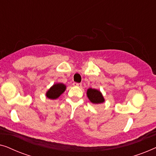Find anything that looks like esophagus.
I'll list each match as a JSON object with an SVG mask.
<instances>
[{
    "instance_id": "obj_1",
    "label": "esophagus",
    "mask_w": 156,
    "mask_h": 156,
    "mask_svg": "<svg viewBox=\"0 0 156 156\" xmlns=\"http://www.w3.org/2000/svg\"><path fill=\"white\" fill-rule=\"evenodd\" d=\"M73 86L75 87H82V84L81 83H76V82H74L73 83Z\"/></svg>"
}]
</instances>
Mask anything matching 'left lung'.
<instances>
[{"label":"left lung","mask_w":156,"mask_h":156,"mask_svg":"<svg viewBox=\"0 0 156 156\" xmlns=\"http://www.w3.org/2000/svg\"><path fill=\"white\" fill-rule=\"evenodd\" d=\"M87 96L92 104H99L105 101L101 92L98 89L89 88L87 91Z\"/></svg>","instance_id":"left-lung-1"}]
</instances>
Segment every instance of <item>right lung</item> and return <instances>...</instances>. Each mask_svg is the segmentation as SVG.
Returning a JSON list of instances; mask_svg holds the SVG:
<instances>
[{
  "label": "right lung",
  "mask_w": 156,
  "mask_h": 156,
  "mask_svg": "<svg viewBox=\"0 0 156 156\" xmlns=\"http://www.w3.org/2000/svg\"><path fill=\"white\" fill-rule=\"evenodd\" d=\"M66 88V85L62 83H56L48 89L45 95L48 99H56L65 92Z\"/></svg>",
  "instance_id": "right-lung-1"
}]
</instances>
